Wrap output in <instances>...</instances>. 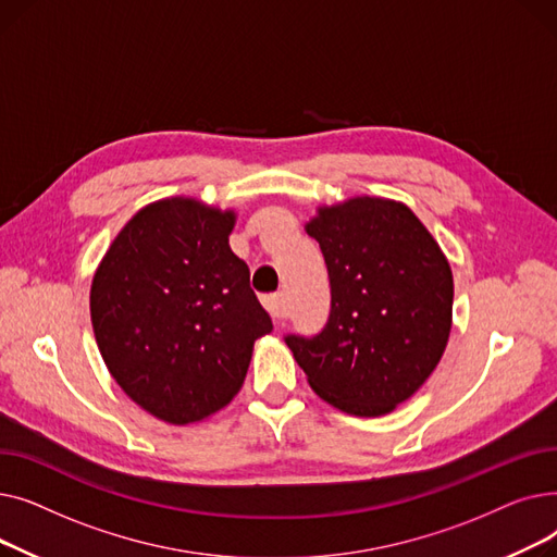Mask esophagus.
I'll use <instances>...</instances> for the list:
<instances>
[{
	"instance_id": "esophagus-1",
	"label": "esophagus",
	"mask_w": 557,
	"mask_h": 557,
	"mask_svg": "<svg viewBox=\"0 0 557 557\" xmlns=\"http://www.w3.org/2000/svg\"><path fill=\"white\" fill-rule=\"evenodd\" d=\"M263 307H267V311L275 318V320H280V318H284V296L282 294H271V296H263Z\"/></svg>"
}]
</instances>
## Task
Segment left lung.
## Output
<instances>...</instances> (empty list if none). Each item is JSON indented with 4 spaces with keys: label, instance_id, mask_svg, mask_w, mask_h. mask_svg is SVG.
<instances>
[{
    "label": "left lung",
    "instance_id": "8db88e82",
    "mask_svg": "<svg viewBox=\"0 0 557 557\" xmlns=\"http://www.w3.org/2000/svg\"><path fill=\"white\" fill-rule=\"evenodd\" d=\"M305 230L323 250L332 311L320 334L284 341L318 397L349 416H386L445 355L449 261L411 208L391 198L320 205Z\"/></svg>",
    "mask_w": 557,
    "mask_h": 557
}]
</instances>
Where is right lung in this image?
I'll return each instance as SVG.
<instances>
[{"label": "right lung", "mask_w": 557, "mask_h": 557, "mask_svg": "<svg viewBox=\"0 0 557 557\" xmlns=\"http://www.w3.org/2000/svg\"><path fill=\"white\" fill-rule=\"evenodd\" d=\"M234 210L171 196L141 208L90 288L99 352L120 388L169 424L208 420L244 386L273 320L230 248Z\"/></svg>", "instance_id": "right-lung-1"}]
</instances>
